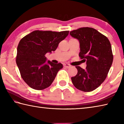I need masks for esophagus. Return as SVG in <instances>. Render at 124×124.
Wrapping results in <instances>:
<instances>
[{
  "label": "esophagus",
  "instance_id": "1",
  "mask_svg": "<svg viewBox=\"0 0 124 124\" xmlns=\"http://www.w3.org/2000/svg\"><path fill=\"white\" fill-rule=\"evenodd\" d=\"M63 66H64L65 68H69L71 67V65H70V64H65V63H64V64H63Z\"/></svg>",
  "mask_w": 124,
  "mask_h": 124
}]
</instances>
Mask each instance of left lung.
Returning a JSON list of instances; mask_svg holds the SVG:
<instances>
[{"mask_svg": "<svg viewBox=\"0 0 124 124\" xmlns=\"http://www.w3.org/2000/svg\"><path fill=\"white\" fill-rule=\"evenodd\" d=\"M70 35L80 44L79 56L87 66L83 69L76 66L78 72L71 77L76 88L83 92H91L103 82L113 62L111 46L107 37L95 29L84 27L70 31Z\"/></svg>", "mask_w": 124, "mask_h": 124, "instance_id": "left-lung-1", "label": "left lung"}]
</instances>
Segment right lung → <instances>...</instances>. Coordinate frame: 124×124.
Masks as SVG:
<instances>
[{
    "label": "right lung",
    "mask_w": 124,
    "mask_h": 124,
    "mask_svg": "<svg viewBox=\"0 0 124 124\" xmlns=\"http://www.w3.org/2000/svg\"><path fill=\"white\" fill-rule=\"evenodd\" d=\"M69 32L36 30L21 39L16 62L23 80L31 88L43 90L52 84L63 65L46 61L45 55L55 51Z\"/></svg>",
    "instance_id": "obj_1"
}]
</instances>
